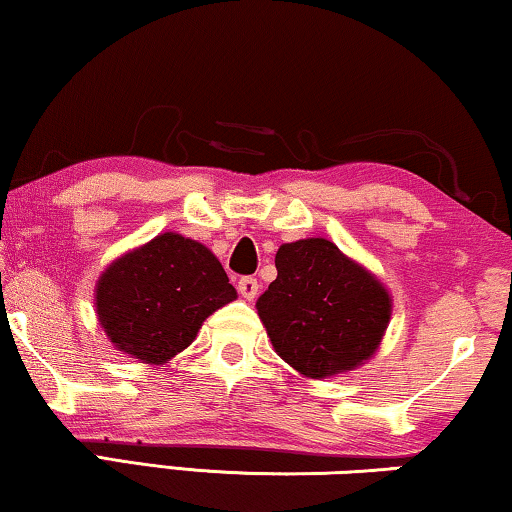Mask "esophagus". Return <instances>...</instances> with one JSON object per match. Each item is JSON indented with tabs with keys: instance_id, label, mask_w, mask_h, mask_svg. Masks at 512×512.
<instances>
[{
	"instance_id": "1",
	"label": "esophagus",
	"mask_w": 512,
	"mask_h": 512,
	"mask_svg": "<svg viewBox=\"0 0 512 512\" xmlns=\"http://www.w3.org/2000/svg\"><path fill=\"white\" fill-rule=\"evenodd\" d=\"M237 291L242 293V298L254 300V298L258 296V282H256V277H242L240 282H237Z\"/></svg>"
}]
</instances>
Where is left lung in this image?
Here are the masks:
<instances>
[{
    "mask_svg": "<svg viewBox=\"0 0 512 512\" xmlns=\"http://www.w3.org/2000/svg\"><path fill=\"white\" fill-rule=\"evenodd\" d=\"M277 279L256 310L272 347L300 375L347 373L380 347L391 296L375 275L324 237L282 244Z\"/></svg>",
    "mask_w": 512,
    "mask_h": 512,
    "instance_id": "obj_1",
    "label": "left lung"
}]
</instances>
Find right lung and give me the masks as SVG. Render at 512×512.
Wrapping results in <instances>:
<instances>
[{
    "mask_svg": "<svg viewBox=\"0 0 512 512\" xmlns=\"http://www.w3.org/2000/svg\"><path fill=\"white\" fill-rule=\"evenodd\" d=\"M237 298L205 244L163 233L116 258L97 279V319L116 349L165 363L191 345L202 321Z\"/></svg>",
    "mask_w": 512,
    "mask_h": 512,
    "instance_id": "right-lung-1",
    "label": "right lung"
}]
</instances>
